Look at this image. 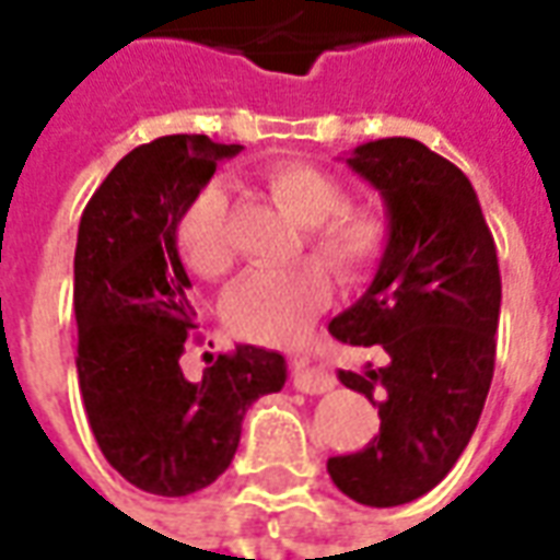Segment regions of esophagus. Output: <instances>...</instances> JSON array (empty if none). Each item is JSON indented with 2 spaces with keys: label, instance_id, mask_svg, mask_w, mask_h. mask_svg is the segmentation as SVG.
<instances>
[{
  "label": "esophagus",
  "instance_id": "obj_1",
  "mask_svg": "<svg viewBox=\"0 0 560 560\" xmlns=\"http://www.w3.org/2000/svg\"><path fill=\"white\" fill-rule=\"evenodd\" d=\"M291 377H293V387L303 389V393H308V396L327 393V389H332V384H336L324 365L315 363V360H308V357H300V353L291 357Z\"/></svg>",
  "mask_w": 560,
  "mask_h": 560
}]
</instances>
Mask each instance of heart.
Returning <instances> with one entry per match:
<instances>
[{
  "label": "heart",
  "mask_w": 560,
  "mask_h": 560,
  "mask_svg": "<svg viewBox=\"0 0 560 560\" xmlns=\"http://www.w3.org/2000/svg\"><path fill=\"white\" fill-rule=\"evenodd\" d=\"M269 195L305 224V240L341 281H357L381 264L389 245L387 219L369 207H345L336 176L303 161H281L267 171ZM176 245L191 272L219 279L233 264L228 195L209 185L185 207ZM320 260L303 257L279 269L245 276L224 300V324L233 336L260 345L293 339L329 296Z\"/></svg>",
  "instance_id": "b5f03b06"
}]
</instances>
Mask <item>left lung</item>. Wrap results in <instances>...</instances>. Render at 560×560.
<instances>
[{"label": "left lung", "mask_w": 560, "mask_h": 560, "mask_svg": "<svg viewBox=\"0 0 560 560\" xmlns=\"http://www.w3.org/2000/svg\"><path fill=\"white\" fill-rule=\"evenodd\" d=\"M348 167L377 188L389 245L369 291L329 320L345 345H381L387 363L339 372L377 405L381 432L327 470L365 506L432 492L480 422L494 372L501 272L477 191L453 161L420 140L357 147Z\"/></svg>", "instance_id": "left-lung-1"}]
</instances>
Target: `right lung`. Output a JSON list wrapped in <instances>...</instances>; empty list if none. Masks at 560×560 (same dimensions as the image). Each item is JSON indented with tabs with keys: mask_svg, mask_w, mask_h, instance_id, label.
<instances>
[{
	"mask_svg": "<svg viewBox=\"0 0 560 560\" xmlns=\"http://www.w3.org/2000/svg\"><path fill=\"white\" fill-rule=\"evenodd\" d=\"M240 149L207 135L143 143L107 173L80 219L74 315L83 408L104 458L161 498L219 480L252 401L288 381L284 357L255 345L209 357L197 381L179 363L197 341V315L176 224L215 164Z\"/></svg>",
	"mask_w": 560,
	"mask_h": 560,
	"instance_id": "add662e5",
	"label": "right lung"
}]
</instances>
